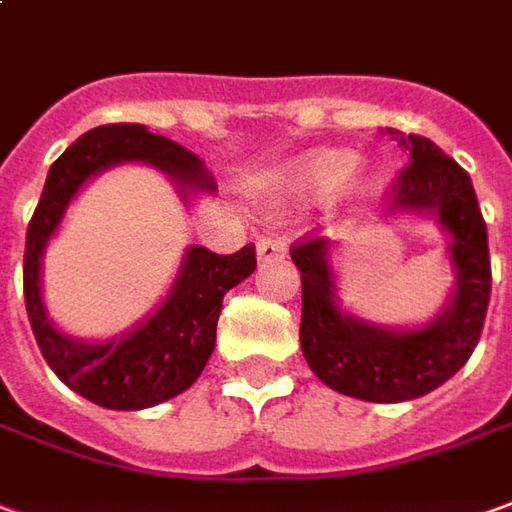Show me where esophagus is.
Listing matches in <instances>:
<instances>
[{
    "mask_svg": "<svg viewBox=\"0 0 512 512\" xmlns=\"http://www.w3.org/2000/svg\"><path fill=\"white\" fill-rule=\"evenodd\" d=\"M284 253H287V245H284L281 236H259V242H256V256H259V262H273V259H281Z\"/></svg>",
    "mask_w": 512,
    "mask_h": 512,
    "instance_id": "obj_1",
    "label": "esophagus"
}]
</instances>
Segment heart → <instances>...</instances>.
Returning a JSON list of instances; mask_svg holds the SVG:
<instances>
[{"label": "heart", "mask_w": 512, "mask_h": 512, "mask_svg": "<svg viewBox=\"0 0 512 512\" xmlns=\"http://www.w3.org/2000/svg\"><path fill=\"white\" fill-rule=\"evenodd\" d=\"M354 164L357 158L351 153H340V150L315 153L290 169L287 186L298 197H323L334 192L354 172Z\"/></svg>", "instance_id": "b5f03b06"}]
</instances>
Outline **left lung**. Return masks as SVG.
I'll return each mask as SVG.
<instances>
[{
  "label": "left lung",
  "mask_w": 512,
  "mask_h": 512,
  "mask_svg": "<svg viewBox=\"0 0 512 512\" xmlns=\"http://www.w3.org/2000/svg\"><path fill=\"white\" fill-rule=\"evenodd\" d=\"M390 133L410 164L390 183L387 214L435 211L451 234L457 284L438 320L415 331H387L345 315L334 303L329 239L303 236L290 248L301 270V348L309 368L331 390L379 404L426 396L463 368L477 348L491 301L488 228L471 175L424 136Z\"/></svg>",
  "instance_id": "left-lung-1"
}]
</instances>
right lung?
<instances>
[{"instance_id":"add662e5","label":"right lung","mask_w":512,"mask_h":512,"mask_svg":"<svg viewBox=\"0 0 512 512\" xmlns=\"http://www.w3.org/2000/svg\"><path fill=\"white\" fill-rule=\"evenodd\" d=\"M122 161H147L183 189H209L214 181L203 161L172 139L144 125H102L83 133L49 167L47 183L27 225L24 245V303L35 343L47 365L74 393L108 410H144L192 387L214 351L222 295L256 270V245L236 253L186 250V262L169 298L147 323L108 343H77L47 320L41 303V256L63 211L88 175Z\"/></svg>"}]
</instances>
